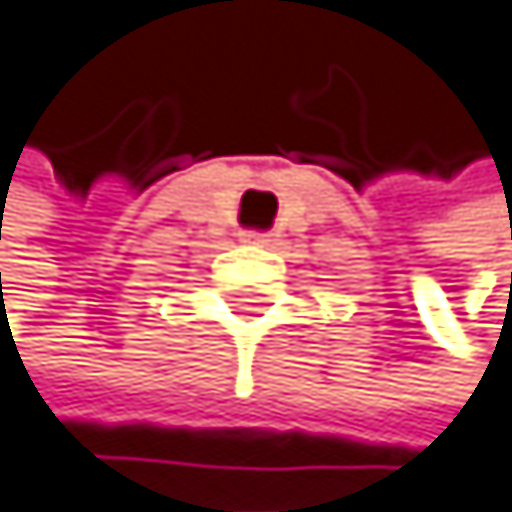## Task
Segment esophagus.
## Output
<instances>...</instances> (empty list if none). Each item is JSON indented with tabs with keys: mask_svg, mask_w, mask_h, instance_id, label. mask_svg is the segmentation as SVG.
Instances as JSON below:
<instances>
[{
	"mask_svg": "<svg viewBox=\"0 0 512 512\" xmlns=\"http://www.w3.org/2000/svg\"><path fill=\"white\" fill-rule=\"evenodd\" d=\"M245 241H251V245H267V235H258V231H248Z\"/></svg>",
	"mask_w": 512,
	"mask_h": 512,
	"instance_id": "1",
	"label": "esophagus"
}]
</instances>
